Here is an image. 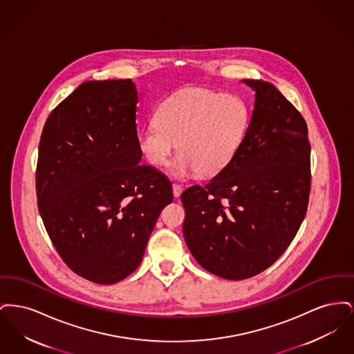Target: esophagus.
<instances>
[{
  "label": "esophagus",
  "instance_id": "obj_1",
  "mask_svg": "<svg viewBox=\"0 0 354 354\" xmlns=\"http://www.w3.org/2000/svg\"><path fill=\"white\" fill-rule=\"evenodd\" d=\"M182 189H183V188H182V185H172V194H174V196H175V198H179V196H180V194H182Z\"/></svg>",
  "mask_w": 354,
  "mask_h": 354
}]
</instances>
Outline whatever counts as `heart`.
Instances as JSON below:
<instances>
[{
	"mask_svg": "<svg viewBox=\"0 0 354 354\" xmlns=\"http://www.w3.org/2000/svg\"><path fill=\"white\" fill-rule=\"evenodd\" d=\"M248 127L247 107L239 98L203 87H187L160 103L156 122L138 135L143 156L163 166L178 145L180 152L171 172L185 178L195 172L212 176L239 151Z\"/></svg>",
	"mask_w": 354,
	"mask_h": 354,
	"instance_id": "heart-1",
	"label": "heart"
}]
</instances>
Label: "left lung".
I'll list each match as a JSON object with an SVG mask.
<instances>
[{
    "label": "left lung",
    "mask_w": 354,
    "mask_h": 354,
    "mask_svg": "<svg viewBox=\"0 0 354 354\" xmlns=\"http://www.w3.org/2000/svg\"><path fill=\"white\" fill-rule=\"evenodd\" d=\"M254 90L252 118L232 162L182 194L187 247L204 270L244 280L267 270L303 223L310 191V145L303 115L270 82Z\"/></svg>",
    "instance_id": "8db88e82"
}]
</instances>
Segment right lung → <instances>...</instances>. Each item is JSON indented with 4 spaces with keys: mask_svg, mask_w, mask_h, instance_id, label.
I'll return each instance as SVG.
<instances>
[{
    "mask_svg": "<svg viewBox=\"0 0 354 354\" xmlns=\"http://www.w3.org/2000/svg\"><path fill=\"white\" fill-rule=\"evenodd\" d=\"M131 80L87 81L46 120L38 147V209L65 264L110 286L140 264L162 209L166 175L140 165Z\"/></svg>",
    "mask_w": 354,
    "mask_h": 354,
    "instance_id": "right-lung-1",
    "label": "right lung"
}]
</instances>
